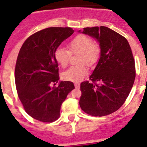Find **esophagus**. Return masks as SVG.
Returning a JSON list of instances; mask_svg holds the SVG:
<instances>
[{"instance_id":"obj_1","label":"esophagus","mask_w":147,"mask_h":147,"mask_svg":"<svg viewBox=\"0 0 147 147\" xmlns=\"http://www.w3.org/2000/svg\"><path fill=\"white\" fill-rule=\"evenodd\" d=\"M75 87H76V88H78L80 87V84H79V83H78V82L75 83Z\"/></svg>"}]
</instances>
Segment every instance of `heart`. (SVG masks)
Segmentation results:
<instances>
[{"label":"heart","mask_w":147,"mask_h":147,"mask_svg":"<svg viewBox=\"0 0 147 147\" xmlns=\"http://www.w3.org/2000/svg\"><path fill=\"white\" fill-rule=\"evenodd\" d=\"M69 51L64 47H59L55 50V59L60 66L66 67L69 64L70 53L81 54L79 63L93 65L98 62L100 55V49L98 44L92 42V40L86 35L76 36L69 43ZM88 68L85 65L72 66L62 74L65 80L78 82L83 79L88 73Z\"/></svg>","instance_id":"1"}]
</instances>
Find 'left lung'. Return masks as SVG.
<instances>
[{
  "label": "left lung",
  "instance_id": "left-lung-1",
  "mask_svg": "<svg viewBox=\"0 0 147 147\" xmlns=\"http://www.w3.org/2000/svg\"><path fill=\"white\" fill-rule=\"evenodd\" d=\"M78 33L95 39L100 49V59L90 76L92 82L81 83L79 105L92 116L111 114L123 105L134 82L136 71L131 48L123 36L106 26L86 27Z\"/></svg>",
  "mask_w": 147,
  "mask_h": 147
}]
</instances>
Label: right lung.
I'll return each mask as SVG.
<instances>
[{
	"label": "right lung",
	"mask_w": 147,
	"mask_h": 147,
	"mask_svg": "<svg viewBox=\"0 0 147 147\" xmlns=\"http://www.w3.org/2000/svg\"><path fill=\"white\" fill-rule=\"evenodd\" d=\"M73 33L70 27L44 29L30 36L20 48L15 67L16 87L26 112L37 121H56L62 104L75 88L69 81L51 86L59 79L55 50Z\"/></svg>",
	"instance_id": "1"
}]
</instances>
